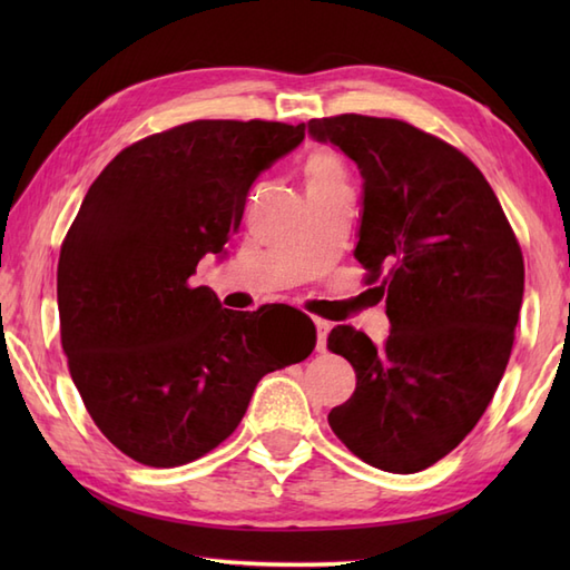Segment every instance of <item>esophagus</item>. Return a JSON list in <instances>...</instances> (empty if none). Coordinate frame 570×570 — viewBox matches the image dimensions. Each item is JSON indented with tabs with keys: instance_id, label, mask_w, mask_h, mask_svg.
Returning <instances> with one entry per match:
<instances>
[{
	"instance_id": "obj_1",
	"label": "esophagus",
	"mask_w": 570,
	"mask_h": 570,
	"mask_svg": "<svg viewBox=\"0 0 570 570\" xmlns=\"http://www.w3.org/2000/svg\"><path fill=\"white\" fill-rule=\"evenodd\" d=\"M331 328H333V323L316 318V350H318V353H325V343H328Z\"/></svg>"
}]
</instances>
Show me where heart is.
<instances>
[{
  "label": "heart",
  "instance_id": "1",
  "mask_svg": "<svg viewBox=\"0 0 570 570\" xmlns=\"http://www.w3.org/2000/svg\"><path fill=\"white\" fill-rule=\"evenodd\" d=\"M345 180V168L341 156L331 149H318L308 156L306 161V188L313 186H331V184H343Z\"/></svg>",
  "mask_w": 570,
  "mask_h": 570
}]
</instances>
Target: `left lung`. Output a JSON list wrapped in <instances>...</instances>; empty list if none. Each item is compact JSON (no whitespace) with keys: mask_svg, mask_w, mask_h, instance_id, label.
Returning a JSON list of instances; mask_svg holds the SVG:
<instances>
[{"mask_svg":"<svg viewBox=\"0 0 570 570\" xmlns=\"http://www.w3.org/2000/svg\"><path fill=\"white\" fill-rule=\"evenodd\" d=\"M308 135L362 176L355 259L386 292L392 328L377 347L337 325L328 350L355 370V392L328 414L367 465L419 472L485 414L510 362L524 259L494 190L465 154L402 119H311Z\"/></svg>","mask_w":570,"mask_h":570,"instance_id":"left-lung-1","label":"left lung"}]
</instances>
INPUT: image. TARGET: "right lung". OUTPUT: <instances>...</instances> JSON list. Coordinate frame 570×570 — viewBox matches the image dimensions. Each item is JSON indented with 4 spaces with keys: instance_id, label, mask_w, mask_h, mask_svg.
<instances>
[{
    "instance_id": "add662e5",
    "label": "right lung",
    "mask_w": 570,
    "mask_h": 570,
    "mask_svg": "<svg viewBox=\"0 0 570 570\" xmlns=\"http://www.w3.org/2000/svg\"><path fill=\"white\" fill-rule=\"evenodd\" d=\"M306 125L196 119L119 151L95 178L58 259L60 343L82 404L141 465H186L233 433L266 372L306 360L313 323L276 335L188 284L225 252L249 188Z\"/></svg>"
}]
</instances>
